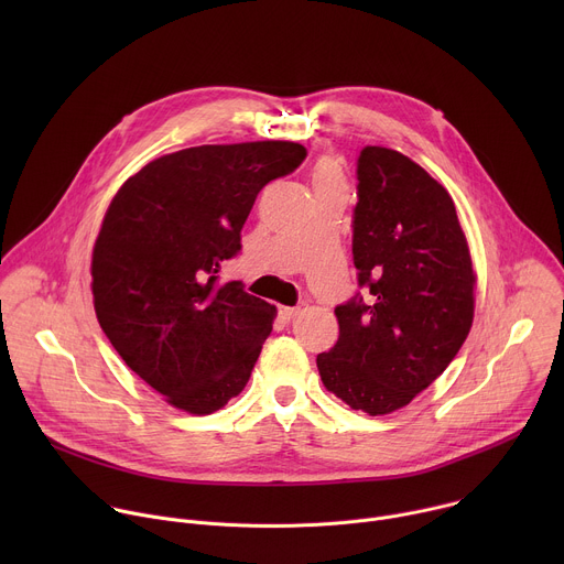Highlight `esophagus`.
<instances>
[{
    "instance_id": "esophagus-1",
    "label": "esophagus",
    "mask_w": 564,
    "mask_h": 564,
    "mask_svg": "<svg viewBox=\"0 0 564 564\" xmlns=\"http://www.w3.org/2000/svg\"><path fill=\"white\" fill-rule=\"evenodd\" d=\"M296 312H299V307H290V305H281V307H279V316H281L283 321L294 318V316H296Z\"/></svg>"
}]
</instances>
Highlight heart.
<instances>
[{
	"label": "heart",
	"mask_w": 564,
	"mask_h": 564,
	"mask_svg": "<svg viewBox=\"0 0 564 564\" xmlns=\"http://www.w3.org/2000/svg\"><path fill=\"white\" fill-rule=\"evenodd\" d=\"M312 187L316 192H326L335 187H346L344 185V170L341 163L333 155H321L316 160V165L312 170Z\"/></svg>",
	"instance_id": "heart-1"
}]
</instances>
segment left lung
Listing matches in <instances>:
<instances>
[{"label":"left lung","instance_id":"obj_1","mask_svg":"<svg viewBox=\"0 0 564 564\" xmlns=\"http://www.w3.org/2000/svg\"><path fill=\"white\" fill-rule=\"evenodd\" d=\"M357 181L352 261L366 294L335 307L339 339L316 368L375 417L409 406L455 359L473 324L475 272L451 194L409 155L364 147Z\"/></svg>","mask_w":564,"mask_h":564}]
</instances>
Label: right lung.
<instances>
[{"label":"right lung","instance_id":"1","mask_svg":"<svg viewBox=\"0 0 564 564\" xmlns=\"http://www.w3.org/2000/svg\"><path fill=\"white\" fill-rule=\"evenodd\" d=\"M305 155L283 140L189 147L151 160L105 214L91 261L100 328L185 413L209 415L243 390L272 333L276 307L218 272L259 192Z\"/></svg>","mask_w":564,"mask_h":564}]
</instances>
